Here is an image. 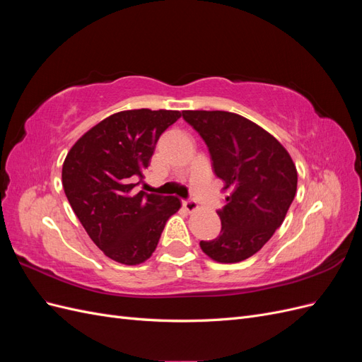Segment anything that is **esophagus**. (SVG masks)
Instances as JSON below:
<instances>
[{"label": "esophagus", "mask_w": 362, "mask_h": 362, "mask_svg": "<svg viewBox=\"0 0 362 362\" xmlns=\"http://www.w3.org/2000/svg\"><path fill=\"white\" fill-rule=\"evenodd\" d=\"M182 206H184L185 210H187L189 213H193V211L198 210V204H196V202H194V201H192V199L182 201Z\"/></svg>", "instance_id": "1"}]
</instances>
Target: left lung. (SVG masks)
Masks as SVG:
<instances>
[{"mask_svg": "<svg viewBox=\"0 0 362 362\" xmlns=\"http://www.w3.org/2000/svg\"><path fill=\"white\" fill-rule=\"evenodd\" d=\"M210 151L213 169L229 190L217 238L201 249L217 262H240L282 225L298 189V170L279 141L252 120L229 112L184 110Z\"/></svg>", "mask_w": 362, "mask_h": 362, "instance_id": "1", "label": "left lung"}]
</instances>
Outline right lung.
<instances>
[{
  "label": "right lung",
  "mask_w": 362,
  "mask_h": 362,
  "mask_svg": "<svg viewBox=\"0 0 362 362\" xmlns=\"http://www.w3.org/2000/svg\"><path fill=\"white\" fill-rule=\"evenodd\" d=\"M180 117L177 110L149 108L115 113L76 140L64 158L62 182L74 213L92 242L120 264L145 262L180 210L177 196L133 193L160 136Z\"/></svg>",
  "instance_id": "right-lung-1"
}]
</instances>
